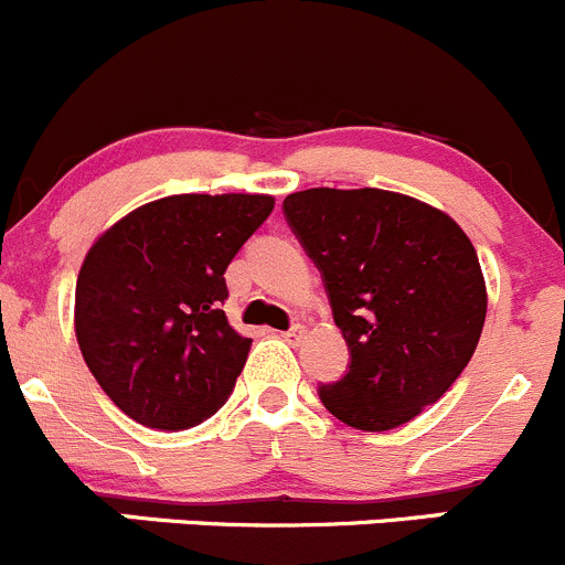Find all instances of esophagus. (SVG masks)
I'll list each match as a JSON object with an SVG mask.
<instances>
[{"label": "esophagus", "mask_w": 565, "mask_h": 565, "mask_svg": "<svg viewBox=\"0 0 565 565\" xmlns=\"http://www.w3.org/2000/svg\"><path fill=\"white\" fill-rule=\"evenodd\" d=\"M281 337H284V339H287V342H289V344H298V342H300V339H303V337H306V328H303V326H292V328H289V331H287V333H281Z\"/></svg>", "instance_id": "34e87169"}]
</instances>
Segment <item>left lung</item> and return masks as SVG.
<instances>
[{"mask_svg": "<svg viewBox=\"0 0 565 565\" xmlns=\"http://www.w3.org/2000/svg\"><path fill=\"white\" fill-rule=\"evenodd\" d=\"M284 215L320 267L350 370L320 399L355 430L422 414L472 359L489 309L472 239L447 212L392 190L311 188Z\"/></svg>", "mask_w": 565, "mask_h": 565, "instance_id": "left-lung-1", "label": "left lung"}]
</instances>
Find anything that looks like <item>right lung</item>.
<instances>
[{
	"mask_svg": "<svg viewBox=\"0 0 565 565\" xmlns=\"http://www.w3.org/2000/svg\"><path fill=\"white\" fill-rule=\"evenodd\" d=\"M273 195H168L137 206L87 250L74 331L87 370L140 425L188 430L234 392L250 339L228 326V262Z\"/></svg>",
	"mask_w": 565,
	"mask_h": 565,
	"instance_id": "obj_1",
	"label": "right lung"
}]
</instances>
